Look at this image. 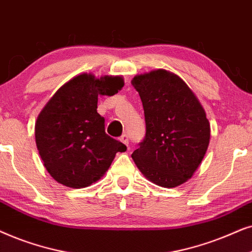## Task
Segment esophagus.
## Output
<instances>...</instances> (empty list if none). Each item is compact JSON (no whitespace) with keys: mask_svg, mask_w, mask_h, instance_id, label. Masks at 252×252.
I'll use <instances>...</instances> for the list:
<instances>
[{"mask_svg":"<svg viewBox=\"0 0 252 252\" xmlns=\"http://www.w3.org/2000/svg\"><path fill=\"white\" fill-rule=\"evenodd\" d=\"M120 140L124 144V145L129 146V137H128V135H126V133H124V135L121 136L120 137Z\"/></svg>","mask_w":252,"mask_h":252,"instance_id":"obj_1","label":"esophagus"}]
</instances>
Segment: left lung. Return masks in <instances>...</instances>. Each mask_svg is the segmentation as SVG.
Returning a JSON list of instances; mask_svg holds the SVG:
<instances>
[{
    "label": "left lung",
    "instance_id": "obj_1",
    "mask_svg": "<svg viewBox=\"0 0 252 252\" xmlns=\"http://www.w3.org/2000/svg\"><path fill=\"white\" fill-rule=\"evenodd\" d=\"M139 93L146 135L131 154L140 173L162 188L191 179L210 144V122L199 100L182 78L165 69L132 78Z\"/></svg>",
    "mask_w": 252,
    "mask_h": 252
}]
</instances>
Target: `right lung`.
<instances>
[{
	"label": "right lung",
	"instance_id": "add662e5",
	"mask_svg": "<svg viewBox=\"0 0 252 252\" xmlns=\"http://www.w3.org/2000/svg\"><path fill=\"white\" fill-rule=\"evenodd\" d=\"M124 86L121 76L80 73L60 87L38 115L35 143L43 166L56 182L82 189L101 179L126 146L105 132L96 112L99 95Z\"/></svg>",
	"mask_w": 252,
	"mask_h": 252
}]
</instances>
